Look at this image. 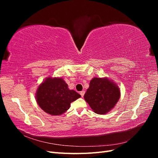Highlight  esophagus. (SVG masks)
<instances>
[{
    "label": "esophagus",
    "mask_w": 158,
    "mask_h": 158,
    "mask_svg": "<svg viewBox=\"0 0 158 158\" xmlns=\"http://www.w3.org/2000/svg\"><path fill=\"white\" fill-rule=\"evenodd\" d=\"M84 94H85V92H84V91H82V92H80V94L81 95V96H82V98H83V97H84Z\"/></svg>",
    "instance_id": "34e87169"
}]
</instances>
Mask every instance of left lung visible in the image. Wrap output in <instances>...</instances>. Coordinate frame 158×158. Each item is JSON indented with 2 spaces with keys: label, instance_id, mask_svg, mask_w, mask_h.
Returning <instances> with one entry per match:
<instances>
[{
  "label": "left lung",
  "instance_id": "8db88e82",
  "mask_svg": "<svg viewBox=\"0 0 158 158\" xmlns=\"http://www.w3.org/2000/svg\"><path fill=\"white\" fill-rule=\"evenodd\" d=\"M120 98L118 85L107 78H94L84 94V99L93 111L98 114H106L115 106Z\"/></svg>",
  "mask_w": 158,
  "mask_h": 158
}]
</instances>
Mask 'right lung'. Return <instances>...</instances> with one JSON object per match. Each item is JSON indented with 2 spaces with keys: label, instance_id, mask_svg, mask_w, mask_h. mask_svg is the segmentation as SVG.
Segmentation results:
<instances>
[{
  "label": "right lung",
  "instance_id": "right-lung-1",
  "mask_svg": "<svg viewBox=\"0 0 158 158\" xmlns=\"http://www.w3.org/2000/svg\"><path fill=\"white\" fill-rule=\"evenodd\" d=\"M81 95L70 90L62 78H47L39 85L36 100L39 106L51 115H59L70 108V103Z\"/></svg>",
  "mask_w": 158,
  "mask_h": 158
}]
</instances>
